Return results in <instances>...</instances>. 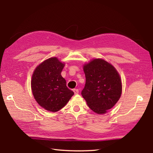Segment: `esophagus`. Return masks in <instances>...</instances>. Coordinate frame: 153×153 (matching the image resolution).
<instances>
[{
  "label": "esophagus",
  "instance_id": "1",
  "mask_svg": "<svg viewBox=\"0 0 153 153\" xmlns=\"http://www.w3.org/2000/svg\"><path fill=\"white\" fill-rule=\"evenodd\" d=\"M74 92L75 93V95H77V94L79 93V90L77 89H74Z\"/></svg>",
  "mask_w": 153,
  "mask_h": 153
}]
</instances>
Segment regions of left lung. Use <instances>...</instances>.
Here are the masks:
<instances>
[{
	"instance_id": "obj_1",
	"label": "left lung",
	"mask_w": 153,
	"mask_h": 153,
	"mask_svg": "<svg viewBox=\"0 0 153 153\" xmlns=\"http://www.w3.org/2000/svg\"><path fill=\"white\" fill-rule=\"evenodd\" d=\"M86 82L82 95L93 112L105 114L118 101L122 94V81L111 64L94 59L85 64Z\"/></svg>"
}]
</instances>
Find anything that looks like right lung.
I'll list each match as a JSON object with an SVG mask.
<instances>
[{"label":"right lung","instance_id":"add662e5","mask_svg":"<svg viewBox=\"0 0 153 153\" xmlns=\"http://www.w3.org/2000/svg\"><path fill=\"white\" fill-rule=\"evenodd\" d=\"M64 66L57 58H50L39 65L32 76L34 98L48 111L57 112L62 108L74 94L61 76Z\"/></svg>","mask_w":153,"mask_h":153}]
</instances>
